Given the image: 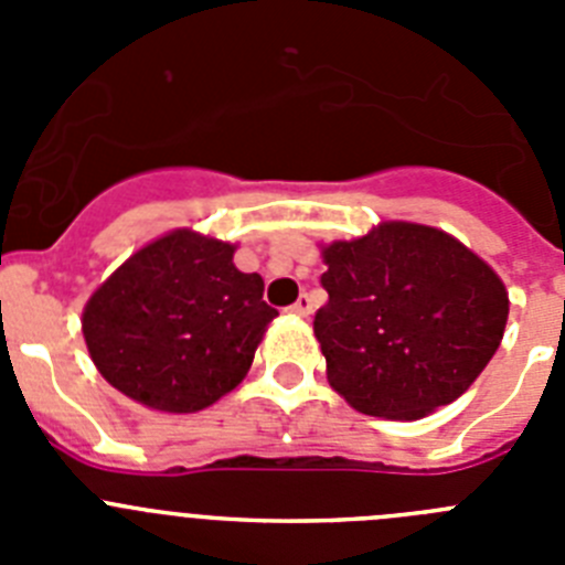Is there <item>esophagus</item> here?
Segmentation results:
<instances>
[{"label": "esophagus", "instance_id": "34e87169", "mask_svg": "<svg viewBox=\"0 0 565 565\" xmlns=\"http://www.w3.org/2000/svg\"><path fill=\"white\" fill-rule=\"evenodd\" d=\"M288 311H291L294 317H308V313L313 311V299L308 297V294H299V299L294 302L291 308H288Z\"/></svg>", "mask_w": 565, "mask_h": 565}]
</instances>
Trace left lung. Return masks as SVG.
Here are the masks:
<instances>
[{"instance_id": "obj_1", "label": "left lung", "mask_w": 565, "mask_h": 565, "mask_svg": "<svg viewBox=\"0 0 565 565\" xmlns=\"http://www.w3.org/2000/svg\"><path fill=\"white\" fill-rule=\"evenodd\" d=\"M328 302L313 317L333 391L364 416L416 422L495 356L509 317L501 277L452 234L379 223L322 248Z\"/></svg>"}]
</instances>
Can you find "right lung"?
I'll use <instances>...</instances> for the list:
<instances>
[{"instance_id":"right-lung-1","label":"right lung","mask_w":565,"mask_h":565,"mask_svg":"<svg viewBox=\"0 0 565 565\" xmlns=\"http://www.w3.org/2000/svg\"><path fill=\"white\" fill-rule=\"evenodd\" d=\"M263 277L234 266V246L174 228L115 268L82 313L98 373L132 402L198 413L232 393L268 322Z\"/></svg>"}]
</instances>
